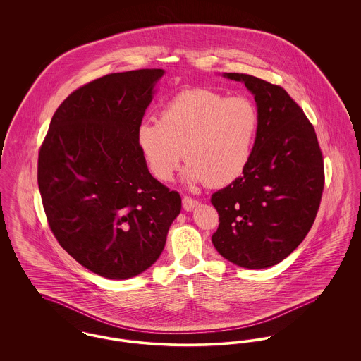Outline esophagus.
<instances>
[{"label": "esophagus", "instance_id": "obj_1", "mask_svg": "<svg viewBox=\"0 0 361 361\" xmlns=\"http://www.w3.org/2000/svg\"><path fill=\"white\" fill-rule=\"evenodd\" d=\"M197 204H199V202L192 199V197H189V196H184L183 197V207H184L185 211H192L195 207H197Z\"/></svg>", "mask_w": 361, "mask_h": 361}]
</instances>
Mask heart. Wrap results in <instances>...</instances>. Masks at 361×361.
I'll use <instances>...</instances> for the list:
<instances>
[{
	"label": "heart",
	"mask_w": 361,
	"mask_h": 361,
	"mask_svg": "<svg viewBox=\"0 0 361 361\" xmlns=\"http://www.w3.org/2000/svg\"><path fill=\"white\" fill-rule=\"evenodd\" d=\"M258 127L257 105L249 97H228L196 87L171 99L158 121H142L137 143L157 180L172 181L185 155L188 183L209 181L218 187L233 183L245 172L253 155Z\"/></svg>",
	"instance_id": "obj_1"
}]
</instances>
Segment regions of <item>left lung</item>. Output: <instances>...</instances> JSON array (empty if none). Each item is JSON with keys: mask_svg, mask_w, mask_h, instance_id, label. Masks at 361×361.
<instances>
[{"mask_svg": "<svg viewBox=\"0 0 361 361\" xmlns=\"http://www.w3.org/2000/svg\"><path fill=\"white\" fill-rule=\"evenodd\" d=\"M224 77L255 94L259 127L245 172L211 196L219 214L212 243L230 262L264 269L307 235L325 185L324 157L312 124L281 86L249 74Z\"/></svg>", "mask_w": 361, "mask_h": 361, "instance_id": "left-lung-1", "label": "left lung"}]
</instances>
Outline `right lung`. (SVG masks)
<instances>
[{
	"label": "right lung",
	"mask_w": 361,
	"mask_h": 361,
	"mask_svg": "<svg viewBox=\"0 0 361 361\" xmlns=\"http://www.w3.org/2000/svg\"><path fill=\"white\" fill-rule=\"evenodd\" d=\"M164 73H114L78 87L55 111L40 146L37 184L52 234L106 279L150 268L181 211L178 192L150 174L137 143Z\"/></svg>",
	"instance_id": "right-lung-1"
}]
</instances>
